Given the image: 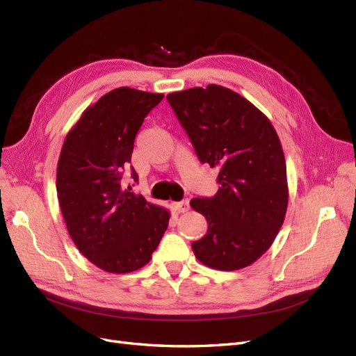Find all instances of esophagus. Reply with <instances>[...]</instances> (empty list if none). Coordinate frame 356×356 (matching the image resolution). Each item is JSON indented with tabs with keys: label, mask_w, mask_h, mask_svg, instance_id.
Masks as SVG:
<instances>
[{
	"label": "esophagus",
	"mask_w": 356,
	"mask_h": 356,
	"mask_svg": "<svg viewBox=\"0 0 356 356\" xmlns=\"http://www.w3.org/2000/svg\"><path fill=\"white\" fill-rule=\"evenodd\" d=\"M172 209L178 213H184L187 212L190 209V203L188 200H182V202H177V203H172Z\"/></svg>",
	"instance_id": "esophagus-1"
}]
</instances>
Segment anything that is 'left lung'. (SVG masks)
Listing matches in <instances>:
<instances>
[{
	"label": "left lung",
	"instance_id": "left-lung-1",
	"mask_svg": "<svg viewBox=\"0 0 356 356\" xmlns=\"http://www.w3.org/2000/svg\"><path fill=\"white\" fill-rule=\"evenodd\" d=\"M166 99L199 161L219 170L213 197L190 202L207 220L193 252L219 271L246 268L271 248L287 212V169L277 131L248 99L216 83Z\"/></svg>",
	"mask_w": 356,
	"mask_h": 356
}]
</instances>
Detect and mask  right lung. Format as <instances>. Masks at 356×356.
Instances as JSON below:
<instances>
[{"mask_svg": "<svg viewBox=\"0 0 356 356\" xmlns=\"http://www.w3.org/2000/svg\"><path fill=\"white\" fill-rule=\"evenodd\" d=\"M162 99L128 87L108 91L83 110L61 147V215L78 250L106 273L127 274L149 264L168 228V209L122 184L137 132Z\"/></svg>", "mask_w": 356, "mask_h": 356, "instance_id": "obj_1", "label": "right lung"}]
</instances>
